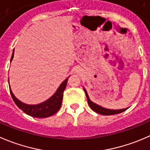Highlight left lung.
<instances>
[{"mask_svg": "<svg viewBox=\"0 0 150 150\" xmlns=\"http://www.w3.org/2000/svg\"><path fill=\"white\" fill-rule=\"evenodd\" d=\"M83 90L86 93V96L88 105L90 106V108H91L94 111H95L96 113H97V114H102V115H114V114H120V113L125 111V110H126L127 108H127L120 109V110H111V109L104 108L101 107V106L95 104V103H94L93 102H91V100H90L89 97H88V94H87L86 92V90L85 88H83Z\"/></svg>", "mask_w": 150, "mask_h": 150, "instance_id": "8db88e82", "label": "left lung"}]
</instances>
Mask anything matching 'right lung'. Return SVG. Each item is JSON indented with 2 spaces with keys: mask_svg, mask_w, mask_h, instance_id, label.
I'll use <instances>...</instances> for the list:
<instances>
[{
  "mask_svg": "<svg viewBox=\"0 0 150 150\" xmlns=\"http://www.w3.org/2000/svg\"><path fill=\"white\" fill-rule=\"evenodd\" d=\"M13 57H14V51H13L12 56H11V62L13 59ZM68 78H67L61 84L56 92L50 98L43 103H40V104L28 105L22 103L21 101H20L18 99L14 97L11 88H9L10 93H11V97H12L14 103L17 105L19 108L21 109L26 114L33 117H36V118H45V117H50V116L55 114L60 109L61 106H62V100H63L64 91L66 88Z\"/></svg>",
  "mask_w": 150,
  "mask_h": 150,
  "instance_id": "add662e5",
  "label": "right lung"
}]
</instances>
